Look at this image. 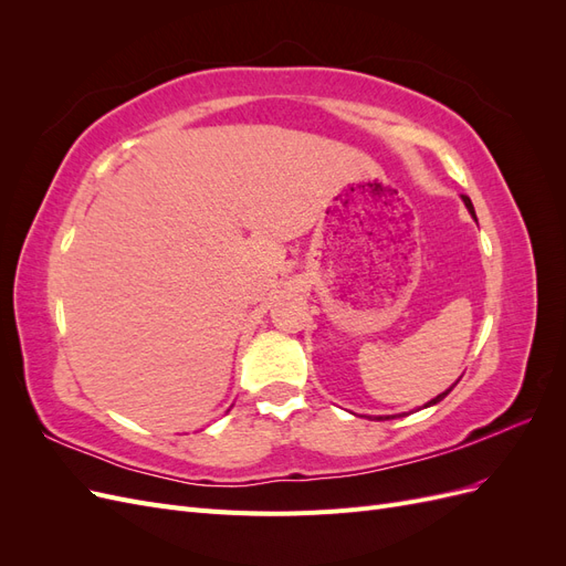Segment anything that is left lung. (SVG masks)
Here are the masks:
<instances>
[{"label": "left lung", "mask_w": 566, "mask_h": 566, "mask_svg": "<svg viewBox=\"0 0 566 566\" xmlns=\"http://www.w3.org/2000/svg\"><path fill=\"white\" fill-rule=\"evenodd\" d=\"M462 202H465V208H468V212H470V214H472V219H474V221H476V214H474V208H472V200H470V198H468V196H462ZM455 382H458V380H455ZM453 387H455V385H453ZM453 387H449V389H447V391H441V394H437V397H434V399H432V401H427V403H424V406H422V408H430V406H434V403H439V401H441V399H443V397H447V394H449V391H451V389H453ZM385 418H389V416H385ZM378 420H382V416H380V418H378Z\"/></svg>", "instance_id": "left-lung-1"}]
</instances>
